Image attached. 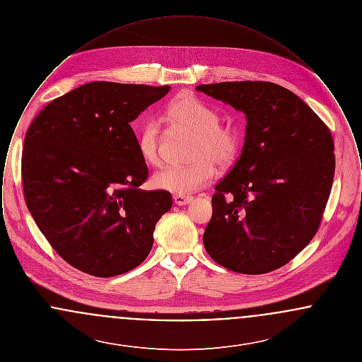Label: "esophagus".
I'll return each mask as SVG.
<instances>
[{"label": "esophagus", "mask_w": 362, "mask_h": 362, "mask_svg": "<svg viewBox=\"0 0 362 362\" xmlns=\"http://www.w3.org/2000/svg\"><path fill=\"white\" fill-rule=\"evenodd\" d=\"M173 201L176 205L182 206V205H186L192 201V197L191 195H180V194H175L173 195Z\"/></svg>", "instance_id": "obj_1"}]
</instances>
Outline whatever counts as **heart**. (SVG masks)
Here are the masks:
<instances>
[{"instance_id": "b5f03b06", "label": "heart", "mask_w": 362, "mask_h": 362, "mask_svg": "<svg viewBox=\"0 0 362 362\" xmlns=\"http://www.w3.org/2000/svg\"><path fill=\"white\" fill-rule=\"evenodd\" d=\"M168 118L177 127L194 134L187 165L167 167L153 176V186L175 194H189L205 187L216 173V165L229 168L240 155L241 133L230 123H220L218 111L189 93H180L167 110ZM163 138L158 123L148 119L138 133V151L151 167L161 164Z\"/></svg>"}]
</instances>
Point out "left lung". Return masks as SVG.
I'll return each instance as SVG.
<instances>
[{"mask_svg": "<svg viewBox=\"0 0 362 362\" xmlns=\"http://www.w3.org/2000/svg\"><path fill=\"white\" fill-rule=\"evenodd\" d=\"M197 90L247 118L240 157L211 197L207 254L235 273H270L301 252L320 226L335 173L331 132L274 83L228 81Z\"/></svg>", "mask_w": 362, "mask_h": 362, "instance_id": "obj_1", "label": "left lung"}]
</instances>
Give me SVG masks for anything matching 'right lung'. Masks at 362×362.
<instances>
[{
	"label": "right lung",
	"instance_id": "add662e5",
	"mask_svg": "<svg viewBox=\"0 0 362 362\" xmlns=\"http://www.w3.org/2000/svg\"><path fill=\"white\" fill-rule=\"evenodd\" d=\"M170 86L96 81L47 104L30 124L21 155L27 207L54 251L90 276H119L141 264L167 189L148 179L130 126Z\"/></svg>",
	"mask_w": 362,
	"mask_h": 362
}]
</instances>
